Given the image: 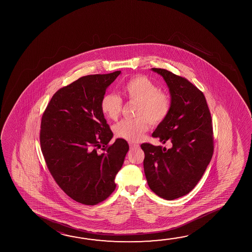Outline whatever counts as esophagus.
<instances>
[{
    "instance_id": "esophagus-1",
    "label": "esophagus",
    "mask_w": 252,
    "mask_h": 252,
    "mask_svg": "<svg viewBox=\"0 0 252 252\" xmlns=\"http://www.w3.org/2000/svg\"><path fill=\"white\" fill-rule=\"evenodd\" d=\"M129 147H130V149H137L138 147H139V145L134 144V143H132V142H129Z\"/></svg>"
}]
</instances>
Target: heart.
I'll return each instance as SVG.
<instances>
[{
    "label": "heart",
    "mask_w": 252,
    "mask_h": 252,
    "mask_svg": "<svg viewBox=\"0 0 252 252\" xmlns=\"http://www.w3.org/2000/svg\"><path fill=\"white\" fill-rule=\"evenodd\" d=\"M123 92L129 101L138 103L136 119L124 120L115 125L113 132L120 139L137 142L148 132L149 123L157 126L169 117L172 102L167 93L144 75L129 79L123 86ZM123 109V101L119 95L107 93L100 101V110L107 119L117 120Z\"/></svg>",
    "instance_id": "1"
}]
</instances>
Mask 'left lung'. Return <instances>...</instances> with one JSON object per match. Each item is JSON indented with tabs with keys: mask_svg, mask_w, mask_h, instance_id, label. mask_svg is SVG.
Here are the masks:
<instances>
[{
	"mask_svg": "<svg viewBox=\"0 0 252 252\" xmlns=\"http://www.w3.org/2000/svg\"><path fill=\"white\" fill-rule=\"evenodd\" d=\"M169 87L171 111L152 136L169 140L172 148L150 143L144 151V172L149 188L159 197L172 200L189 193L197 186L214 153L210 111L201 91L185 77L163 68H152Z\"/></svg>",
	"mask_w": 252,
	"mask_h": 252,
	"instance_id": "1",
	"label": "left lung"
}]
</instances>
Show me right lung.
<instances>
[{
  "instance_id": "obj_1",
  "label": "right lung",
  "mask_w": 252,
  "mask_h": 252,
  "mask_svg": "<svg viewBox=\"0 0 252 252\" xmlns=\"http://www.w3.org/2000/svg\"><path fill=\"white\" fill-rule=\"evenodd\" d=\"M120 73L90 74L63 87L42 115L39 140L46 166L61 189L83 205H96L114 191L129 149L124 139L109 144L113 133L100 110L107 87Z\"/></svg>"
}]
</instances>
